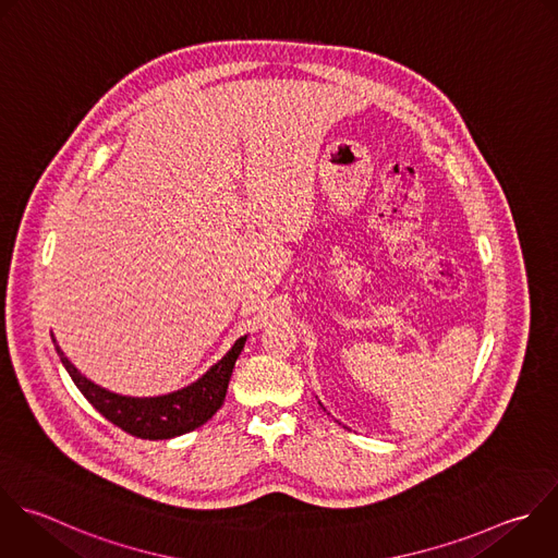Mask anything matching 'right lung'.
<instances>
[{
    "mask_svg": "<svg viewBox=\"0 0 558 558\" xmlns=\"http://www.w3.org/2000/svg\"><path fill=\"white\" fill-rule=\"evenodd\" d=\"M52 342L78 390L102 416H107L113 425L122 427L124 432L137 438L163 440L201 427L220 410L227 397L235 360L244 349L246 336L238 338L235 344L227 351V355L218 360L203 377H198L185 388L159 397H129L98 386L70 362V357L57 344L54 333Z\"/></svg>",
    "mask_w": 558,
    "mask_h": 558,
    "instance_id": "right-lung-1",
    "label": "right lung"
}]
</instances>
